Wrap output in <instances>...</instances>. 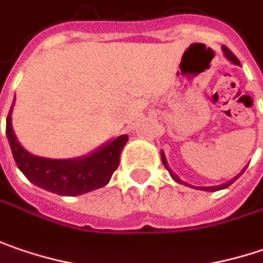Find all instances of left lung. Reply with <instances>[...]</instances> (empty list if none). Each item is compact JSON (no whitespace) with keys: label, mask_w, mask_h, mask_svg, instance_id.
Instances as JSON below:
<instances>
[{"label":"left lung","mask_w":263,"mask_h":263,"mask_svg":"<svg viewBox=\"0 0 263 263\" xmlns=\"http://www.w3.org/2000/svg\"><path fill=\"white\" fill-rule=\"evenodd\" d=\"M222 51H223V55H225V59H228V60H230V62H231L233 64H235V66H240V60H238L234 54L230 51V50H228L225 45H222ZM160 157H162V162H163V165H165L166 169L169 171V174H171V177H172V179H174V181H177L178 184H182V185H190L189 182L182 181V179L178 177L175 172H172V171H171V167H169V165H167V160H166V156L163 152H160ZM245 171H246V167H243V171H241V172H240L237 177H234L233 179H230V181H228V182H225V184H221V185H215V187H194V185H190V187H193V189H197V190H203V191H218V190H223V189H227V187H230V185L234 182L235 179H237V178L241 177Z\"/></svg>","instance_id":"left-lung-1"}]
</instances>
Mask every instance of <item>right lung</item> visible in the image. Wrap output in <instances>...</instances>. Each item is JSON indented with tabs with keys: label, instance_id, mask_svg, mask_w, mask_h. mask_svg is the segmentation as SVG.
I'll return each mask as SVG.
<instances>
[{
	"label": "right lung",
	"instance_id": "1",
	"mask_svg": "<svg viewBox=\"0 0 263 263\" xmlns=\"http://www.w3.org/2000/svg\"><path fill=\"white\" fill-rule=\"evenodd\" d=\"M13 106L14 101L7 116V138L16 165L32 184L59 196H81L109 184L128 141L126 134L104 143L86 156L74 159L41 157L29 153L17 141L11 125Z\"/></svg>",
	"mask_w": 263,
	"mask_h": 263
}]
</instances>
